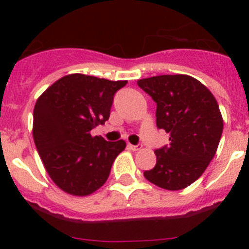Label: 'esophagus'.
Segmentation results:
<instances>
[{
  "instance_id": "1",
  "label": "esophagus",
  "mask_w": 249,
  "mask_h": 249,
  "mask_svg": "<svg viewBox=\"0 0 249 249\" xmlns=\"http://www.w3.org/2000/svg\"><path fill=\"white\" fill-rule=\"evenodd\" d=\"M128 148L129 149H132V151H140L141 148H142V144H131V143H128Z\"/></svg>"
}]
</instances>
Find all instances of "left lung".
Wrapping results in <instances>:
<instances>
[{
	"label": "left lung",
	"instance_id": "1",
	"mask_svg": "<svg viewBox=\"0 0 249 249\" xmlns=\"http://www.w3.org/2000/svg\"><path fill=\"white\" fill-rule=\"evenodd\" d=\"M137 85L157 103L156 123L171 141L156 149V166L144 177L163 190H183L201 177L218 148L223 131L218 103L203 83L187 74L148 77Z\"/></svg>",
	"mask_w": 249,
	"mask_h": 249
}]
</instances>
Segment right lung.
<instances>
[{"label": "right lung", "mask_w": 249, "mask_h": 249, "mask_svg": "<svg viewBox=\"0 0 249 249\" xmlns=\"http://www.w3.org/2000/svg\"><path fill=\"white\" fill-rule=\"evenodd\" d=\"M127 81L72 73L51 85L34 109V140L51 179L63 192L89 196L108 178L126 142H107L91 131L109 118L114 93Z\"/></svg>", "instance_id": "1"}]
</instances>
